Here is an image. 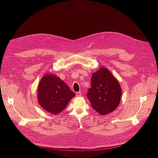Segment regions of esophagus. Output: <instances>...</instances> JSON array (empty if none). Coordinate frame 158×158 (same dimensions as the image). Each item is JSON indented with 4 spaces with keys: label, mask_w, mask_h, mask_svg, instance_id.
<instances>
[{
    "label": "esophagus",
    "mask_w": 158,
    "mask_h": 158,
    "mask_svg": "<svg viewBox=\"0 0 158 158\" xmlns=\"http://www.w3.org/2000/svg\"><path fill=\"white\" fill-rule=\"evenodd\" d=\"M76 96H77V97H80V96H81V92H77V93H76Z\"/></svg>",
    "instance_id": "obj_1"
}]
</instances>
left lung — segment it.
<instances>
[{
  "label": "left lung",
  "mask_w": 158,
  "mask_h": 158,
  "mask_svg": "<svg viewBox=\"0 0 158 158\" xmlns=\"http://www.w3.org/2000/svg\"><path fill=\"white\" fill-rule=\"evenodd\" d=\"M91 87L87 94L92 107L101 115L113 112L121 99V87L107 69L101 67L93 74Z\"/></svg>",
  "instance_id": "left-lung-1"
}]
</instances>
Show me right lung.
<instances>
[{
    "instance_id": "add662e5",
    "label": "right lung",
    "mask_w": 158,
    "mask_h": 158,
    "mask_svg": "<svg viewBox=\"0 0 158 158\" xmlns=\"http://www.w3.org/2000/svg\"><path fill=\"white\" fill-rule=\"evenodd\" d=\"M75 96L68 85L55 74H45L38 85L39 104L45 110L53 114L61 112Z\"/></svg>"
}]
</instances>
